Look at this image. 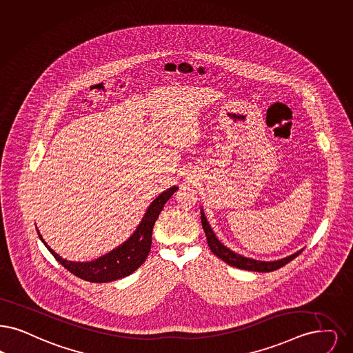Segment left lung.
I'll list each match as a JSON object with an SVG mask.
<instances>
[{
	"mask_svg": "<svg viewBox=\"0 0 353 353\" xmlns=\"http://www.w3.org/2000/svg\"><path fill=\"white\" fill-rule=\"evenodd\" d=\"M201 222H202V227H203V231H205V234H206L208 244H209L212 254H215V256H218L221 260H223L228 265L235 267V268L244 269V270H252V272H272V270H276V269L281 268L283 265H286L288 263H290L293 259H296V256L303 251V248H302V250L296 251V254L286 256V257L280 259V260H274V261L254 260V259L245 257V256H243V254H236V252L231 251L230 248H227L226 245H223V244L218 240L216 235L214 234L212 226L209 225V222H208V219H206V216H205V212H203L202 208H201Z\"/></svg>",
	"mask_w": 353,
	"mask_h": 353,
	"instance_id": "1",
	"label": "left lung"
}]
</instances>
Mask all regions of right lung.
<instances>
[{
    "label": "right lung",
    "mask_w": 353,
    "mask_h": 353,
    "mask_svg": "<svg viewBox=\"0 0 353 353\" xmlns=\"http://www.w3.org/2000/svg\"><path fill=\"white\" fill-rule=\"evenodd\" d=\"M179 188L174 185L170 189L160 193L157 197L151 202L147 212L143 215L141 223L132 235L123 241L121 245L114 248L113 251L106 254L99 256V259L92 261H70L63 259L44 241V239L38 231L39 239L47 247V250L52 254L57 261L74 276L89 282H110L123 279L130 276L132 272L141 267L145 261L148 252L152 244V228L155 225L159 214L163 210L164 205L170 199L173 193Z\"/></svg>",
    "instance_id": "1"
}]
</instances>
